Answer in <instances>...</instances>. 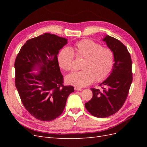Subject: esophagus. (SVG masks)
<instances>
[{"instance_id":"1","label":"esophagus","mask_w":147,"mask_h":147,"mask_svg":"<svg viewBox=\"0 0 147 147\" xmlns=\"http://www.w3.org/2000/svg\"><path fill=\"white\" fill-rule=\"evenodd\" d=\"M74 90H75V91H82V88H78V87H77V86H75V87H74Z\"/></svg>"}]
</instances>
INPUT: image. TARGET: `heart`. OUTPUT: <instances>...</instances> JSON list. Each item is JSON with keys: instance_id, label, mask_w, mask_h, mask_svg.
I'll return each mask as SVG.
<instances>
[{"instance_id": "heart-1", "label": "heart", "mask_w": 147, "mask_h": 147, "mask_svg": "<svg viewBox=\"0 0 147 147\" xmlns=\"http://www.w3.org/2000/svg\"><path fill=\"white\" fill-rule=\"evenodd\" d=\"M73 50L69 47L62 48L57 55L60 67L71 72L74 70L75 54L78 58H82L79 72L67 76L65 80L69 84L84 87L93 81L101 82L107 77L112 70L114 63L113 51L103 47L100 43L90 39H84L75 43Z\"/></svg>"}]
</instances>
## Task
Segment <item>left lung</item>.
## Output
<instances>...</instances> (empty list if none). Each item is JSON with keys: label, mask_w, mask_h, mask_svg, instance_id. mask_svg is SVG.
Masks as SVG:
<instances>
[{"label": "left lung", "mask_w": 147, "mask_h": 147, "mask_svg": "<svg viewBox=\"0 0 147 147\" xmlns=\"http://www.w3.org/2000/svg\"><path fill=\"white\" fill-rule=\"evenodd\" d=\"M103 41L113 51L115 63L110 76L99 84L101 90L91 88L92 97L85 104L86 110L97 118L110 117L122 107L132 82V60L126 47L109 35Z\"/></svg>", "instance_id": "left-lung-1"}]
</instances>
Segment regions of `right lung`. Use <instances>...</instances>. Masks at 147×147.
<instances>
[{
  "mask_svg": "<svg viewBox=\"0 0 147 147\" xmlns=\"http://www.w3.org/2000/svg\"><path fill=\"white\" fill-rule=\"evenodd\" d=\"M67 39L45 33L28 40L15 62V85L28 112L41 121H52L63 112L72 86H64L57 61ZM38 66L37 74L30 72Z\"/></svg>",
  "mask_w": 147,
  "mask_h": 147,
  "instance_id": "1",
  "label": "right lung"
}]
</instances>
